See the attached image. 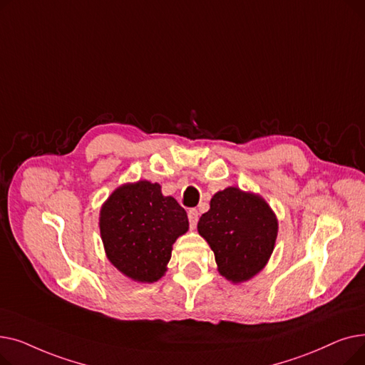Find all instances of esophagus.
<instances>
[{
    "label": "esophagus",
    "instance_id": "esophagus-1",
    "mask_svg": "<svg viewBox=\"0 0 365 365\" xmlns=\"http://www.w3.org/2000/svg\"><path fill=\"white\" fill-rule=\"evenodd\" d=\"M187 219H189V225H190V227L195 229V226H197V223H198V212H197L195 208L189 210V212H187Z\"/></svg>",
    "mask_w": 365,
    "mask_h": 365
}]
</instances>
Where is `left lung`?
Returning a JSON list of instances; mask_svg holds the SVG:
<instances>
[{"instance_id":"left-lung-1","label":"left lung","mask_w":365,"mask_h":365,"mask_svg":"<svg viewBox=\"0 0 365 365\" xmlns=\"http://www.w3.org/2000/svg\"><path fill=\"white\" fill-rule=\"evenodd\" d=\"M198 232L215 253L222 277L234 284L252 279L269 260L278 220L260 195L229 186L210 201L200 217Z\"/></svg>"}]
</instances>
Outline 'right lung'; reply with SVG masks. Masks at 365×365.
I'll use <instances>...</instances> for the list:
<instances>
[{
    "label": "right lung",
    "mask_w": 365,
    "mask_h": 365,
    "mask_svg": "<svg viewBox=\"0 0 365 365\" xmlns=\"http://www.w3.org/2000/svg\"><path fill=\"white\" fill-rule=\"evenodd\" d=\"M101 237L109 262L138 282L164 277L175 241L187 232L185 210L158 183L117 187L101 208Z\"/></svg>",
    "instance_id": "obj_1"
}]
</instances>
